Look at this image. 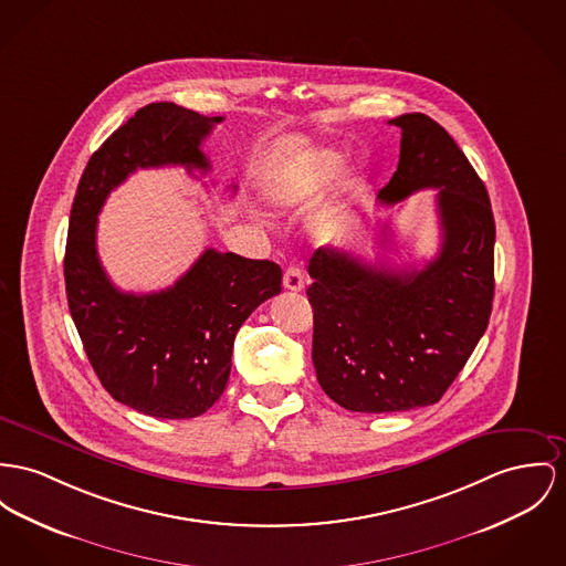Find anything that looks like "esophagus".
Wrapping results in <instances>:
<instances>
[{"label": "esophagus", "instance_id": "1", "mask_svg": "<svg viewBox=\"0 0 566 566\" xmlns=\"http://www.w3.org/2000/svg\"><path fill=\"white\" fill-rule=\"evenodd\" d=\"M283 285L290 292H301L304 287V270L298 264H290L283 272Z\"/></svg>", "mask_w": 566, "mask_h": 566}]
</instances>
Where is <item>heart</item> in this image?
I'll return each instance as SVG.
<instances>
[{
    "label": "heart",
    "instance_id": "b5f03b06",
    "mask_svg": "<svg viewBox=\"0 0 566 566\" xmlns=\"http://www.w3.org/2000/svg\"><path fill=\"white\" fill-rule=\"evenodd\" d=\"M343 165H345V158L340 151H319L306 163H302L301 167L281 176L272 185L270 197L283 208L304 206L315 197H319L339 178Z\"/></svg>",
    "mask_w": 566,
    "mask_h": 566
}]
</instances>
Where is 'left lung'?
<instances>
[{"label":"left lung","instance_id":"8db88e82","mask_svg":"<svg viewBox=\"0 0 566 566\" xmlns=\"http://www.w3.org/2000/svg\"><path fill=\"white\" fill-rule=\"evenodd\" d=\"M390 124L401 128V151L379 201L438 189L440 253L412 272L335 247L308 260L317 381L340 408L367 415L438 403L488 331L493 301L495 223L483 180L429 115Z\"/></svg>","mask_w":566,"mask_h":566}]
</instances>
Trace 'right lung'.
<instances>
[{
	"label": "right lung",
	"mask_w": 566,
	"mask_h": 566,
	"mask_svg": "<svg viewBox=\"0 0 566 566\" xmlns=\"http://www.w3.org/2000/svg\"><path fill=\"white\" fill-rule=\"evenodd\" d=\"M219 122L174 103L139 109L92 154L71 210L64 279L76 333L115 401L154 418H195L217 403L238 328L281 292L283 272L268 260L206 249L171 287L119 292L96 253V217L137 169L210 171L199 146Z\"/></svg>",
	"instance_id": "1"
}]
</instances>
